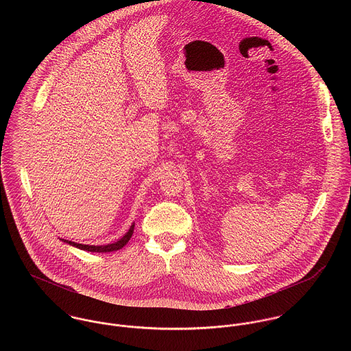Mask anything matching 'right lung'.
<instances>
[{
  "instance_id": "1",
  "label": "right lung",
  "mask_w": 351,
  "mask_h": 351,
  "mask_svg": "<svg viewBox=\"0 0 351 351\" xmlns=\"http://www.w3.org/2000/svg\"><path fill=\"white\" fill-rule=\"evenodd\" d=\"M134 228H135V223L131 224L130 230L125 232V235H123L119 241L113 242V243H108V245H101V246H95V245H82V243H75V242H71V241H66V239H60L62 242L70 245V246H74L80 250L90 251V252H112V251L120 250L123 249L128 241L131 239L132 234H134Z\"/></svg>"
}]
</instances>
